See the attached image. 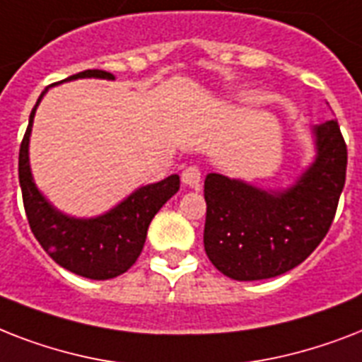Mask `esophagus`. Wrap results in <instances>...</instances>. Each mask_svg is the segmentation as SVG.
<instances>
[{"instance_id":"obj_1","label":"esophagus","mask_w":362,"mask_h":362,"mask_svg":"<svg viewBox=\"0 0 362 362\" xmlns=\"http://www.w3.org/2000/svg\"><path fill=\"white\" fill-rule=\"evenodd\" d=\"M182 182L189 187H197L201 182V169L195 165H189L186 169L182 170Z\"/></svg>"}]
</instances>
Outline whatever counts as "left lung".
I'll list each match as a JSON object with an SVG mask.
<instances>
[{
	"label": "left lung",
	"instance_id": "1",
	"mask_svg": "<svg viewBox=\"0 0 362 362\" xmlns=\"http://www.w3.org/2000/svg\"><path fill=\"white\" fill-rule=\"evenodd\" d=\"M314 131L317 159L287 192L206 176L204 252L233 280H264L295 269L331 229L346 184L348 146L337 120Z\"/></svg>",
	"mask_w": 362,
	"mask_h": 362
}]
</instances>
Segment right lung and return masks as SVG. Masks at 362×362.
<instances>
[{"mask_svg": "<svg viewBox=\"0 0 362 362\" xmlns=\"http://www.w3.org/2000/svg\"><path fill=\"white\" fill-rule=\"evenodd\" d=\"M115 78L107 71L88 69L65 78ZM47 92V90H45ZM45 92L39 95L30 115V124L20 142L18 180L22 187V201L31 233L35 235L42 250L64 269L90 280H109L124 274L141 255L146 242L148 226L158 210L169 201L180 187V176L169 178L136 189L116 209L93 220H75L59 214L47 203L31 180L28 144L35 109Z\"/></svg>", "mask_w": 362, "mask_h": 362, "instance_id": "add662e5", "label": "right lung"}]
</instances>
